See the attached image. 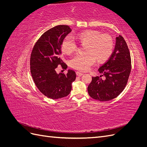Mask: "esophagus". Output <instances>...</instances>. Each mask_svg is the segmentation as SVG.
<instances>
[{
  "mask_svg": "<svg viewBox=\"0 0 147 147\" xmlns=\"http://www.w3.org/2000/svg\"><path fill=\"white\" fill-rule=\"evenodd\" d=\"M76 74H77V75L78 77H81V76H82V75H83V74H82V73L79 72H76Z\"/></svg>",
  "mask_w": 147,
  "mask_h": 147,
  "instance_id": "obj_1",
  "label": "esophagus"
}]
</instances>
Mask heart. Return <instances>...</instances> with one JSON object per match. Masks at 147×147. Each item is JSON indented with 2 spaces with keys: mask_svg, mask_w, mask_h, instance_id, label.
<instances>
[{
  "mask_svg": "<svg viewBox=\"0 0 147 147\" xmlns=\"http://www.w3.org/2000/svg\"><path fill=\"white\" fill-rule=\"evenodd\" d=\"M79 43L85 48V54L77 55L70 61L73 68L86 71L94 64L97 60L102 63L112 55L114 43L112 37L107 34H101L94 30H86L79 33L76 36ZM77 49V44L70 35H67L61 43V50L65 55H70Z\"/></svg>",
  "mask_w": 147,
  "mask_h": 147,
  "instance_id": "heart-1",
  "label": "heart"
}]
</instances>
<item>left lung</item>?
<instances>
[{"label":"left lung","mask_w":147,"mask_h":147,"mask_svg":"<svg viewBox=\"0 0 147 147\" xmlns=\"http://www.w3.org/2000/svg\"><path fill=\"white\" fill-rule=\"evenodd\" d=\"M102 75L92 78L88 87V94L99 101L112 100L126 87L131 70L130 52L121 35L116 38L114 51L109 60L98 69ZM104 76L105 80L100 77Z\"/></svg>","instance_id":"8db88e82"}]
</instances>
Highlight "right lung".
<instances>
[{"mask_svg":"<svg viewBox=\"0 0 147 147\" xmlns=\"http://www.w3.org/2000/svg\"><path fill=\"white\" fill-rule=\"evenodd\" d=\"M72 29L67 25H59L48 30L35 43L31 53L30 69L35 85L43 95L52 99L68 96L76 74L68 70L67 74H57L58 65L67 67L61 59V43Z\"/></svg>","mask_w":147,"mask_h":147,"instance_id":"1","label":"right lung"}]
</instances>
